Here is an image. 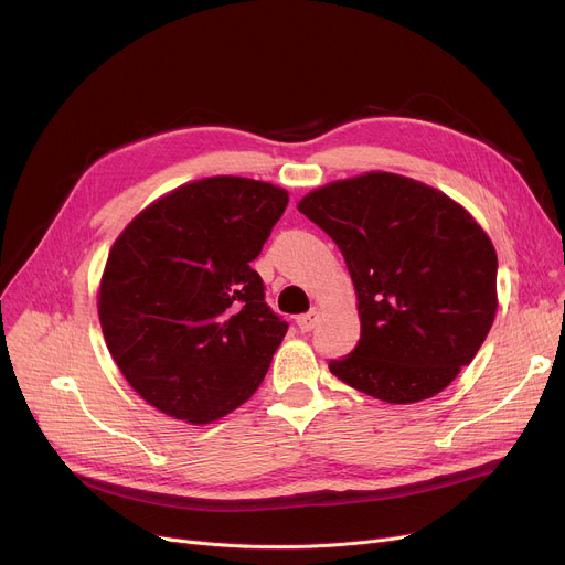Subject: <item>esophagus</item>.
<instances>
[{
  "mask_svg": "<svg viewBox=\"0 0 565 565\" xmlns=\"http://www.w3.org/2000/svg\"><path fill=\"white\" fill-rule=\"evenodd\" d=\"M318 318H320V311H318V309H311L309 313H302V316H298V328H300L302 332H311V330L316 328Z\"/></svg>",
  "mask_w": 565,
  "mask_h": 565,
  "instance_id": "34e87169",
  "label": "esophagus"
}]
</instances>
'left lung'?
I'll return each mask as SVG.
<instances>
[{
	"mask_svg": "<svg viewBox=\"0 0 565 565\" xmlns=\"http://www.w3.org/2000/svg\"><path fill=\"white\" fill-rule=\"evenodd\" d=\"M298 211L341 249L360 343L330 371L384 403L447 390L497 313V252L460 203L412 178L369 171L309 192Z\"/></svg>",
	"mask_w": 565,
	"mask_h": 565,
	"instance_id": "1",
	"label": "left lung"
}]
</instances>
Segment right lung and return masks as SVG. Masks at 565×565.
Wrapping results in <instances>:
<instances>
[{"mask_svg": "<svg viewBox=\"0 0 565 565\" xmlns=\"http://www.w3.org/2000/svg\"><path fill=\"white\" fill-rule=\"evenodd\" d=\"M286 205L277 185L213 175L153 201L116 237L98 316L146 403L201 426L258 390L288 322L265 305L249 263Z\"/></svg>", "mask_w": 565, "mask_h": 565, "instance_id": "obj_1", "label": "right lung"}]
</instances>
